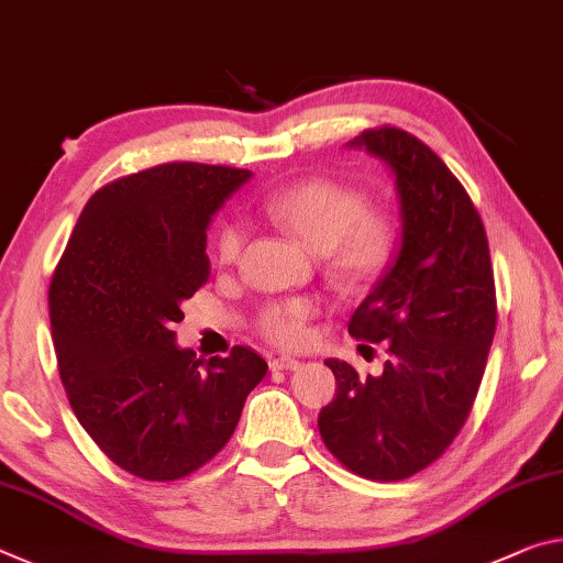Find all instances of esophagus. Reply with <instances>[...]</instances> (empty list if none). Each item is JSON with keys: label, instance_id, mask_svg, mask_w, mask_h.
I'll list each match as a JSON object with an SVG mask.
<instances>
[{"label": "esophagus", "instance_id": "obj_1", "mask_svg": "<svg viewBox=\"0 0 563 563\" xmlns=\"http://www.w3.org/2000/svg\"><path fill=\"white\" fill-rule=\"evenodd\" d=\"M301 362L294 356H276L272 358V368H284V372H294V368H299Z\"/></svg>", "mask_w": 563, "mask_h": 563}]
</instances>
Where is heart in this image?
<instances>
[{"label": "heart", "instance_id": "b5f03b06", "mask_svg": "<svg viewBox=\"0 0 563 563\" xmlns=\"http://www.w3.org/2000/svg\"><path fill=\"white\" fill-rule=\"evenodd\" d=\"M262 214L317 252L321 269L346 291H364L379 282L399 246L391 214L368 207L364 191L327 177L274 189L262 201ZM244 244V221L227 219L214 239L217 260L234 264ZM319 311V301L311 297L269 301L256 317V329L276 346L297 349L309 339V321Z\"/></svg>", "mask_w": 563, "mask_h": 563}]
</instances>
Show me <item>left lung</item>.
I'll use <instances>...</instances> for the list:
<instances>
[{"label":"left lung","instance_id":"8db88e82","mask_svg":"<svg viewBox=\"0 0 563 563\" xmlns=\"http://www.w3.org/2000/svg\"><path fill=\"white\" fill-rule=\"evenodd\" d=\"M352 144L389 164L401 201L399 256L349 321L389 358L379 376L329 358L336 394L319 434L349 472L401 482L434 464L472 413L496 331L494 269L472 197L427 144L389 124Z\"/></svg>","mask_w":563,"mask_h":563}]
</instances>
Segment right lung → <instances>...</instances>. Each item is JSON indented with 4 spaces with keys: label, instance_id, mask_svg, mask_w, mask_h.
Segmentation results:
<instances>
[{
    "label": "right lung",
    "instance_id": "1",
    "mask_svg": "<svg viewBox=\"0 0 563 563\" xmlns=\"http://www.w3.org/2000/svg\"><path fill=\"white\" fill-rule=\"evenodd\" d=\"M249 177L169 162L109 181L52 274V342L74 417L146 482H177L211 462L269 368L249 346L205 362L174 344L181 303L211 274L209 219Z\"/></svg>",
    "mask_w": 563,
    "mask_h": 563
}]
</instances>
